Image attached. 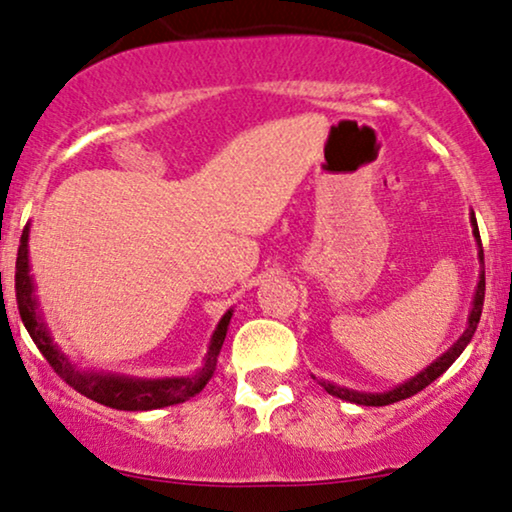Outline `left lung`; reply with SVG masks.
I'll return each instance as SVG.
<instances>
[{
  "label": "left lung",
  "instance_id": "obj_1",
  "mask_svg": "<svg viewBox=\"0 0 512 512\" xmlns=\"http://www.w3.org/2000/svg\"><path fill=\"white\" fill-rule=\"evenodd\" d=\"M471 227H473V236H475V243H478V259H480V280H478V287H475V294H473V304H471V313H469V322H466V329L464 334L457 338L455 343L450 345L448 350L443 352L441 357L436 359V362H431L427 369L417 373V376L408 378L406 383H401L397 387H392V390L387 392H359V390H350V387H341V385H334L329 383V380H318V383L325 387V390L331 394V397H338L343 401H350V403H357V406H390V403H397L401 399H408L413 397V394L422 392L424 387L434 383L438 376H443L445 371L450 369L452 364H455V359L462 355L466 345L471 343V338L475 334V329H478V322H480V315H482V301H485V255H482V243H480V232H478V222H475V215L471 213Z\"/></svg>",
  "mask_w": 512,
  "mask_h": 512
}]
</instances>
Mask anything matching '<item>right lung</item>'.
I'll use <instances>...</instances> for the list:
<instances>
[{
  "label": "right lung",
  "mask_w": 512,
  "mask_h": 512,
  "mask_svg": "<svg viewBox=\"0 0 512 512\" xmlns=\"http://www.w3.org/2000/svg\"><path fill=\"white\" fill-rule=\"evenodd\" d=\"M27 241H30V222L23 229L20 236V248L16 259V299L18 311L23 318L25 329L30 331L32 341L37 343L41 355L48 359L57 376L67 380V385L81 392L83 397L102 403L115 410H155L164 406H176L183 403L194 394L204 390L208 380L213 378L215 366H218V355L225 343L229 320H232L234 311L222 315L218 327H215L211 343H208V352L204 357V366L192 376H174V378H136L125 376V373H109V371H95V369H81L76 362H71L69 355H64L60 345L53 341L50 329L43 320L37 287H34V278L30 273V250H27Z\"/></svg>",
  "instance_id": "right-lung-1"
}]
</instances>
